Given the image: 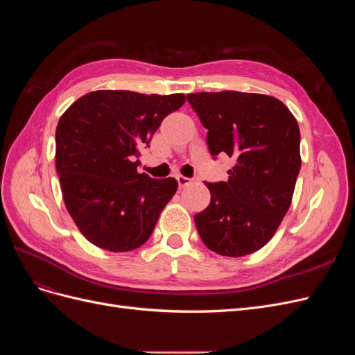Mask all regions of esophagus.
I'll return each instance as SVG.
<instances>
[{"label": "esophagus", "mask_w": 355, "mask_h": 355, "mask_svg": "<svg viewBox=\"0 0 355 355\" xmlns=\"http://www.w3.org/2000/svg\"><path fill=\"white\" fill-rule=\"evenodd\" d=\"M176 179L179 182V188H187V187H189L192 184V179H189L187 176L179 175V176H176Z\"/></svg>", "instance_id": "esophagus-1"}]
</instances>
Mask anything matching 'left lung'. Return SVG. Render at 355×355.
<instances>
[{
	"instance_id": "obj_1",
	"label": "left lung",
	"mask_w": 355,
	"mask_h": 355,
	"mask_svg": "<svg viewBox=\"0 0 355 355\" xmlns=\"http://www.w3.org/2000/svg\"><path fill=\"white\" fill-rule=\"evenodd\" d=\"M188 102L207 128L210 154L235 159L228 180L206 184L211 198L196 214L202 243L240 257L270 241L292 204L300 170V133L293 114L272 96L194 93Z\"/></svg>"
}]
</instances>
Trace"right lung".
Masks as SVG:
<instances>
[{
	"label": "right lung",
	"mask_w": 355,
	"mask_h": 355,
	"mask_svg": "<svg viewBox=\"0 0 355 355\" xmlns=\"http://www.w3.org/2000/svg\"><path fill=\"white\" fill-rule=\"evenodd\" d=\"M182 93L90 92L62 114L56 170L65 206L81 234L110 252H130L151 237L178 180L137 173L141 153L161 121L185 103Z\"/></svg>",
	"instance_id": "right-lung-1"
}]
</instances>
